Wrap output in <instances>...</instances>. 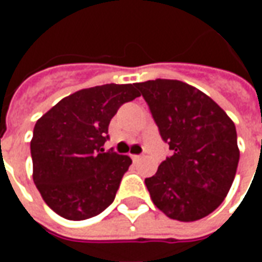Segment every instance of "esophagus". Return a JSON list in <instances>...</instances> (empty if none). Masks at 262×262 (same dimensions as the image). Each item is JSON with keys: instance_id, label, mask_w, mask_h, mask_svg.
Listing matches in <instances>:
<instances>
[{"instance_id": "esophagus-1", "label": "esophagus", "mask_w": 262, "mask_h": 262, "mask_svg": "<svg viewBox=\"0 0 262 262\" xmlns=\"http://www.w3.org/2000/svg\"><path fill=\"white\" fill-rule=\"evenodd\" d=\"M143 159V156H132V160L133 161H140Z\"/></svg>"}]
</instances>
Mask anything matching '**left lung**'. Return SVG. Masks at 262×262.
<instances>
[{"instance_id":"1","label":"left lung","mask_w":262,"mask_h":262,"mask_svg":"<svg viewBox=\"0 0 262 262\" xmlns=\"http://www.w3.org/2000/svg\"><path fill=\"white\" fill-rule=\"evenodd\" d=\"M172 156L146 178L150 198L170 219L195 222L225 201L240 150L234 122L213 99L178 80L136 82Z\"/></svg>"}]
</instances>
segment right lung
<instances>
[{"mask_svg": "<svg viewBox=\"0 0 262 262\" xmlns=\"http://www.w3.org/2000/svg\"><path fill=\"white\" fill-rule=\"evenodd\" d=\"M140 97L133 84L84 88L39 118L31 140L33 182L61 217L85 220L114 202L130 157L103 151L108 126L122 103Z\"/></svg>", "mask_w": 262, "mask_h": 262, "instance_id": "obj_1", "label": "right lung"}]
</instances>
